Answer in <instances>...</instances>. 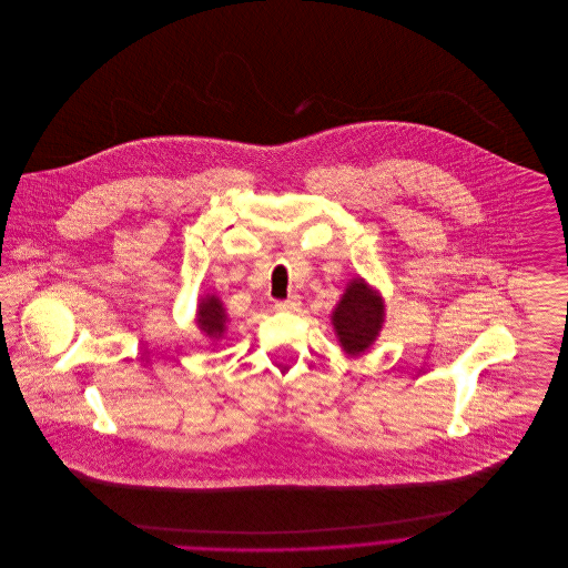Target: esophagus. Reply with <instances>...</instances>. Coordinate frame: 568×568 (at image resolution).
<instances>
[{
  "mask_svg": "<svg viewBox=\"0 0 568 568\" xmlns=\"http://www.w3.org/2000/svg\"><path fill=\"white\" fill-rule=\"evenodd\" d=\"M300 306H302V302H300L297 297L282 300V302H277V304H275V308H277L280 313H297V311H300Z\"/></svg>",
  "mask_w": 568,
  "mask_h": 568,
  "instance_id": "1",
  "label": "esophagus"
}]
</instances>
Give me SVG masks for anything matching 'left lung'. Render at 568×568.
Wrapping results in <instances>:
<instances>
[{"label": "left lung", "mask_w": 568, "mask_h": 568, "mask_svg": "<svg viewBox=\"0 0 568 568\" xmlns=\"http://www.w3.org/2000/svg\"><path fill=\"white\" fill-rule=\"evenodd\" d=\"M383 315L385 311L381 297L372 293L363 280H354L332 315V324L343 349L347 354L365 352L381 329Z\"/></svg>", "instance_id": "1"}]
</instances>
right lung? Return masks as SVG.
<instances>
[{"instance_id": "right-lung-1", "label": "right lung", "mask_w": 568, "mask_h": 568, "mask_svg": "<svg viewBox=\"0 0 568 568\" xmlns=\"http://www.w3.org/2000/svg\"><path fill=\"white\" fill-rule=\"evenodd\" d=\"M199 327L203 332H207L210 336L219 338L225 327H227V315L223 311V304L219 302V297H207L201 302L199 306Z\"/></svg>"}]
</instances>
